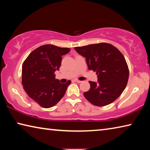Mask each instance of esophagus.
Segmentation results:
<instances>
[{"label":"esophagus","mask_w":150,"mask_h":150,"mask_svg":"<svg viewBox=\"0 0 150 150\" xmlns=\"http://www.w3.org/2000/svg\"><path fill=\"white\" fill-rule=\"evenodd\" d=\"M75 82L78 83H82V81H80V80H78V79H75Z\"/></svg>","instance_id":"obj_1"}]
</instances>
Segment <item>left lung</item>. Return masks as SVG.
Returning a JSON list of instances; mask_svg holds the SVG:
<instances>
[{"mask_svg": "<svg viewBox=\"0 0 150 150\" xmlns=\"http://www.w3.org/2000/svg\"><path fill=\"white\" fill-rule=\"evenodd\" d=\"M85 57L89 70L96 71L97 82L89 81L91 88L83 93L86 99L98 106L113 103L125 89L129 70L124 55L117 48L107 43L75 47Z\"/></svg>", "mask_w": 150, "mask_h": 150, "instance_id": "8db88e82", "label": "left lung"}]
</instances>
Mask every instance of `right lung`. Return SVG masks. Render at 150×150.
<instances>
[{
  "mask_svg": "<svg viewBox=\"0 0 150 150\" xmlns=\"http://www.w3.org/2000/svg\"><path fill=\"white\" fill-rule=\"evenodd\" d=\"M70 49L47 44L36 48L22 65V83L30 98L44 108H50L63 97L71 81L60 83L55 79V71L59 70L62 56Z\"/></svg>",
  "mask_w": 150,
  "mask_h": 150,
  "instance_id": "add662e5",
  "label": "right lung"
}]
</instances>
